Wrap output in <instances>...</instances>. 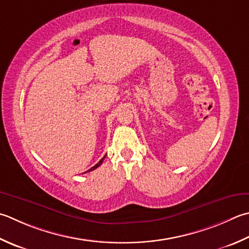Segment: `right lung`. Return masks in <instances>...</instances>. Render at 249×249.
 <instances>
[{"label": "right lung", "mask_w": 249, "mask_h": 249, "mask_svg": "<svg viewBox=\"0 0 249 249\" xmlns=\"http://www.w3.org/2000/svg\"><path fill=\"white\" fill-rule=\"evenodd\" d=\"M105 158H106V155H105V157L104 158H102L100 160H99V162L98 163H97L96 165H95V166H92L90 169H89V170H87V172H91V170H94V169H96L97 167H99L100 166V165L102 164V162H104V160H105ZM87 172H85V173H87Z\"/></svg>", "instance_id": "1"}]
</instances>
